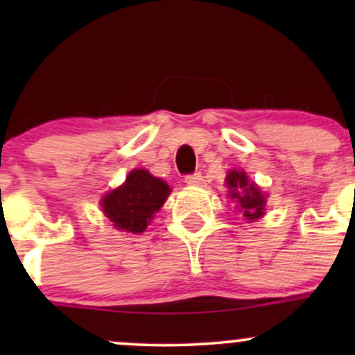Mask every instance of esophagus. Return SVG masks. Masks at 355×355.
Masks as SVG:
<instances>
[{
    "label": "esophagus",
    "instance_id": "esophagus-1",
    "mask_svg": "<svg viewBox=\"0 0 355 355\" xmlns=\"http://www.w3.org/2000/svg\"><path fill=\"white\" fill-rule=\"evenodd\" d=\"M202 182H203L202 173H191V175H187V177H185V183H187V185H190V187L202 185Z\"/></svg>",
    "mask_w": 355,
    "mask_h": 355
}]
</instances>
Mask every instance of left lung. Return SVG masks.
<instances>
[{
  "label": "left lung",
  "instance_id": "8db88e82",
  "mask_svg": "<svg viewBox=\"0 0 355 355\" xmlns=\"http://www.w3.org/2000/svg\"><path fill=\"white\" fill-rule=\"evenodd\" d=\"M225 185L230 198L237 200L239 211H243V217L248 222H254L266 214L267 195H263L254 182L248 180L243 170H230L225 177Z\"/></svg>",
  "mask_w": 355,
  "mask_h": 355
}]
</instances>
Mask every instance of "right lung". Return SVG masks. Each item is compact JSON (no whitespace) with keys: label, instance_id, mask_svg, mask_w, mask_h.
<instances>
[{"label":"right lung","instance_id":"add662e5","mask_svg":"<svg viewBox=\"0 0 355 355\" xmlns=\"http://www.w3.org/2000/svg\"><path fill=\"white\" fill-rule=\"evenodd\" d=\"M168 183L153 177L148 170L135 168L123 185L101 198V210L113 227L130 234H141L153 215L164 207L170 195Z\"/></svg>","mask_w":355,"mask_h":355}]
</instances>
